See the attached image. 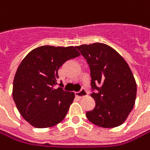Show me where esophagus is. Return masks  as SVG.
Returning <instances> with one entry per match:
<instances>
[{"instance_id": "obj_1", "label": "esophagus", "mask_w": 150, "mask_h": 150, "mask_svg": "<svg viewBox=\"0 0 150 150\" xmlns=\"http://www.w3.org/2000/svg\"><path fill=\"white\" fill-rule=\"evenodd\" d=\"M76 95L79 97V98H83V97H84V96H86L87 95V91L84 89V88H82L79 92H77L76 93Z\"/></svg>"}]
</instances>
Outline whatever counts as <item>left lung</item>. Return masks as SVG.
<instances>
[{"label": "left lung", "instance_id": "1", "mask_svg": "<svg viewBox=\"0 0 150 150\" xmlns=\"http://www.w3.org/2000/svg\"><path fill=\"white\" fill-rule=\"evenodd\" d=\"M76 48L88 64L91 97L95 101L94 108L86 112L87 118L105 128L122 125L134 106L137 94L136 81L128 64L105 44L94 43Z\"/></svg>", "mask_w": 150, "mask_h": 150}]
</instances>
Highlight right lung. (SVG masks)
Returning <instances> with one entry per match:
<instances>
[{"label":"right lung","mask_w":150,"mask_h":150,"mask_svg":"<svg viewBox=\"0 0 150 150\" xmlns=\"http://www.w3.org/2000/svg\"><path fill=\"white\" fill-rule=\"evenodd\" d=\"M80 56L76 47L43 45L31 50L19 65L13 80L12 97L27 122L37 128L53 127L67 115L75 97L57 88L58 69Z\"/></svg>","instance_id":"add662e5"}]
</instances>
